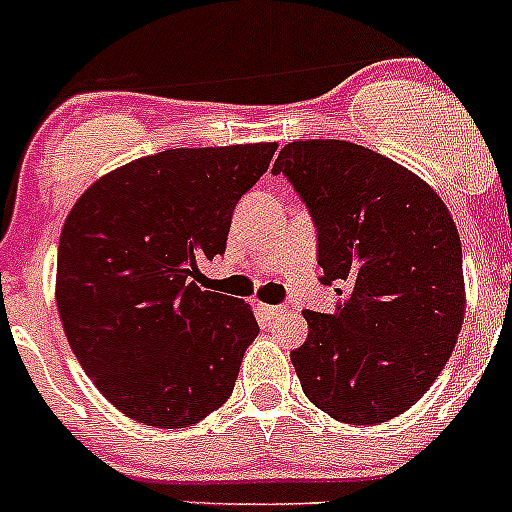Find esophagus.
<instances>
[{
    "instance_id": "34e87169",
    "label": "esophagus",
    "mask_w": 512,
    "mask_h": 512,
    "mask_svg": "<svg viewBox=\"0 0 512 512\" xmlns=\"http://www.w3.org/2000/svg\"><path fill=\"white\" fill-rule=\"evenodd\" d=\"M260 308L267 318H280V315L288 313V305H260Z\"/></svg>"
}]
</instances>
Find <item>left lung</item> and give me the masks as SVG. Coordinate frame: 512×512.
Returning <instances> with one entry per match:
<instances>
[{
  "label": "left lung",
  "instance_id": "obj_1",
  "mask_svg": "<svg viewBox=\"0 0 512 512\" xmlns=\"http://www.w3.org/2000/svg\"><path fill=\"white\" fill-rule=\"evenodd\" d=\"M283 174L308 209L333 313L305 310L290 351L315 407L346 424L407 412L432 386L465 321L462 245L442 199L404 166L348 141H293Z\"/></svg>",
  "mask_w": 512,
  "mask_h": 512
}]
</instances>
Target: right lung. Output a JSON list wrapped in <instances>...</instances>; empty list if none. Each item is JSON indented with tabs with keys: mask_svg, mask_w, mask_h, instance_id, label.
<instances>
[{
	"mask_svg": "<svg viewBox=\"0 0 512 512\" xmlns=\"http://www.w3.org/2000/svg\"><path fill=\"white\" fill-rule=\"evenodd\" d=\"M275 143L169 148L105 174L75 202L57 247V310L100 394L159 429L202 422L232 396L260 326L250 305L202 290L237 202Z\"/></svg>",
	"mask_w": 512,
	"mask_h": 512,
	"instance_id": "right-lung-1",
	"label": "right lung"
}]
</instances>
